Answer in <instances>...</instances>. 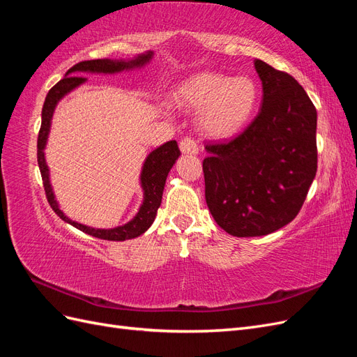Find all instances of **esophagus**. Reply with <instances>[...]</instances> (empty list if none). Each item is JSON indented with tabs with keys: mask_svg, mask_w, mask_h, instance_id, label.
I'll return each instance as SVG.
<instances>
[{
	"mask_svg": "<svg viewBox=\"0 0 357 357\" xmlns=\"http://www.w3.org/2000/svg\"><path fill=\"white\" fill-rule=\"evenodd\" d=\"M180 150L183 153H190V155H197L198 153V143L195 138H190V137H186L183 138L180 142Z\"/></svg>",
	"mask_w": 357,
	"mask_h": 357,
	"instance_id": "obj_1",
	"label": "esophagus"
}]
</instances>
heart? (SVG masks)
<instances>
[{
    "label": "heart",
    "instance_id": "obj_1",
    "mask_svg": "<svg viewBox=\"0 0 357 357\" xmlns=\"http://www.w3.org/2000/svg\"><path fill=\"white\" fill-rule=\"evenodd\" d=\"M174 100L180 107L201 112V126L211 137H231L253 116L259 88L248 75L199 73L181 83Z\"/></svg>",
    "mask_w": 357,
    "mask_h": 357
}]
</instances>
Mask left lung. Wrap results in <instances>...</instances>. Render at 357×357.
Masks as SVG:
<instances>
[{
	"instance_id": "left-lung-1",
	"label": "left lung",
	"mask_w": 357,
	"mask_h": 357,
	"mask_svg": "<svg viewBox=\"0 0 357 357\" xmlns=\"http://www.w3.org/2000/svg\"><path fill=\"white\" fill-rule=\"evenodd\" d=\"M262 107L241 134L207 143L205 201L234 236L271 234L294 220L317 172V112L290 74L255 59Z\"/></svg>"
}]
</instances>
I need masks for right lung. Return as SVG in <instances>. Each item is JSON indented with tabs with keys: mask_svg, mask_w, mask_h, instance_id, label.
I'll list each match as a JSON object with an SVG mask.
<instances>
[{
	"mask_svg": "<svg viewBox=\"0 0 357 357\" xmlns=\"http://www.w3.org/2000/svg\"><path fill=\"white\" fill-rule=\"evenodd\" d=\"M150 58H152V52L146 53V55H139L138 58L132 61H112V59H92V61H82L79 63H75L74 67H71L66 77L59 80L53 88L49 91L45 105H43V112H41V126L38 131V139H37V160H38V167L41 172V178H43V188H45L46 192V198L47 202L52 207V210L55 211L62 220H66L67 223L75 226V228L80 229L84 234H89L92 236H96V238L107 240V241H125V240H131L135 238V236L142 235L146 232L150 225L153 223L159 205L162 202V192H164L165 186V180L169 169L174 165L176 159L181 155L180 149L177 146V142H168L164 146L158 147L150 153L144 162L143 172H142V186L144 189V202L139 208L138 214L135 218L128 222L123 226H117L114 229H93L89 228V226L80 225L77 222H73L68 218L63 215V213L58 208V204L55 201V197H53V192L49 183V169L45 160V146H46V139L49 134V128H50V121H52V114L53 110H55L56 102L62 98L63 95L74 89L75 86H79L84 82V77H80V75H74L82 71H89V73H117L122 71L125 68H132V67H139L146 63Z\"/></svg>",
	"mask_w": 357,
	"mask_h": 357,
	"instance_id": "1",
	"label": "right lung"
}]
</instances>
